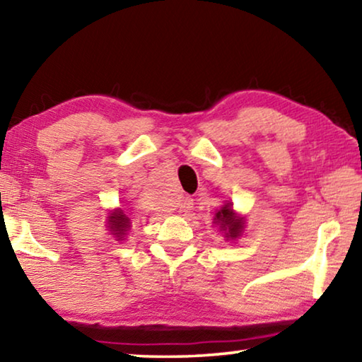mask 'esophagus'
Instances as JSON below:
<instances>
[{
  "mask_svg": "<svg viewBox=\"0 0 362 362\" xmlns=\"http://www.w3.org/2000/svg\"><path fill=\"white\" fill-rule=\"evenodd\" d=\"M179 206L182 207V209L189 211V209H192V207H193V199H192V198H183V199H180Z\"/></svg>",
  "mask_w": 362,
  "mask_h": 362,
  "instance_id": "esophagus-1",
  "label": "esophagus"
}]
</instances>
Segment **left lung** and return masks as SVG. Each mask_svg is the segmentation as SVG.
Instances as JSON below:
<instances>
[{
  "label": "left lung",
  "mask_w": 362,
  "mask_h": 362,
  "mask_svg": "<svg viewBox=\"0 0 362 362\" xmlns=\"http://www.w3.org/2000/svg\"><path fill=\"white\" fill-rule=\"evenodd\" d=\"M214 223L218 225L220 231L225 233L226 240H236L238 236L243 235L244 218L233 211L230 203H226L225 206L220 207V211L216 212Z\"/></svg>",
  "instance_id": "left-lung-1"
}]
</instances>
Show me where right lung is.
<instances>
[{
    "mask_svg": "<svg viewBox=\"0 0 362 362\" xmlns=\"http://www.w3.org/2000/svg\"><path fill=\"white\" fill-rule=\"evenodd\" d=\"M108 226L113 231V235H116L121 240L127 228H129V220H127L126 216H122L121 212H115L108 217Z\"/></svg>",
    "mask_w": 362,
    "mask_h": 362,
    "instance_id": "obj_1",
    "label": "right lung"
}]
</instances>
